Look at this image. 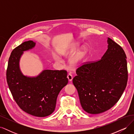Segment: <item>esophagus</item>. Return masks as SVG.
<instances>
[{
    "instance_id": "obj_1",
    "label": "esophagus",
    "mask_w": 134,
    "mask_h": 134,
    "mask_svg": "<svg viewBox=\"0 0 134 134\" xmlns=\"http://www.w3.org/2000/svg\"><path fill=\"white\" fill-rule=\"evenodd\" d=\"M67 78H68L69 81L71 82V81L72 80V78H73V76H72V75L71 74H68V75L67 76Z\"/></svg>"
}]
</instances>
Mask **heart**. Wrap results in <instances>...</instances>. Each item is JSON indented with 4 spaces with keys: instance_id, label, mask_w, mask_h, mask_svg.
<instances>
[{
    "instance_id": "1",
    "label": "heart",
    "mask_w": 134,
    "mask_h": 134,
    "mask_svg": "<svg viewBox=\"0 0 134 134\" xmlns=\"http://www.w3.org/2000/svg\"><path fill=\"white\" fill-rule=\"evenodd\" d=\"M87 48L86 47H83L82 49H81L79 52L76 55V57L75 58V63H78L82 61L85 57L86 54H87ZM57 59V58H56Z\"/></svg>"
}]
</instances>
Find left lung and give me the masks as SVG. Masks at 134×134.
Returning a JSON list of instances; mask_svg holds the SVG:
<instances>
[{
    "label": "left lung",
    "instance_id": "left-lung-1",
    "mask_svg": "<svg viewBox=\"0 0 134 134\" xmlns=\"http://www.w3.org/2000/svg\"><path fill=\"white\" fill-rule=\"evenodd\" d=\"M108 48L100 60L82 65L72 79L83 109L91 114L108 110L126 87V56L119 44L108 38Z\"/></svg>",
    "mask_w": 134,
    "mask_h": 134
}]
</instances>
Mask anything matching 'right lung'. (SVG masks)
<instances>
[{"label": "right lung", "instance_id": "right-lung-1", "mask_svg": "<svg viewBox=\"0 0 134 134\" xmlns=\"http://www.w3.org/2000/svg\"><path fill=\"white\" fill-rule=\"evenodd\" d=\"M36 43L24 42L12 51L7 70V81L15 102L23 111L36 117L51 115L55 109L60 91L68 83L66 70H44L38 75L29 77L20 70L23 52L34 48Z\"/></svg>", "mask_w": 134, "mask_h": 134}]
</instances>
